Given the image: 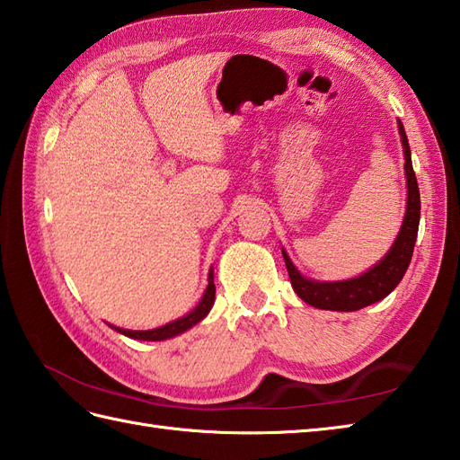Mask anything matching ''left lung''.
<instances>
[{
	"label": "left lung",
	"mask_w": 460,
	"mask_h": 460,
	"mask_svg": "<svg viewBox=\"0 0 460 460\" xmlns=\"http://www.w3.org/2000/svg\"><path fill=\"white\" fill-rule=\"evenodd\" d=\"M399 138L403 146V160H405V180H407V205L405 217L394 241L392 249L385 252V257L374 267L367 269L361 275L348 280H314L302 275L290 261L287 251L282 249V257L287 262V270L296 295L306 302V305L320 310H336V312H354L366 308L374 302L384 300L389 292L402 282L405 270L411 262L413 247L419 231V217H421V199H419V185L411 164V148H409L407 134L402 120L397 119Z\"/></svg>",
	"instance_id": "left-lung-1"
}]
</instances>
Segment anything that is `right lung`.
Wrapping results in <instances>:
<instances>
[{"instance_id": "obj_1", "label": "right lung", "mask_w": 460, "mask_h": 460, "mask_svg": "<svg viewBox=\"0 0 460 460\" xmlns=\"http://www.w3.org/2000/svg\"><path fill=\"white\" fill-rule=\"evenodd\" d=\"M213 302H215V285H213V269H211L209 277H208V287H205L201 300L198 302V306H195L191 312H188L185 316L173 320V322H168V324H164L160 328H152V330H126V328L112 326V324H109V326L116 332H120V334L132 338V340H144V341L170 340V338L183 334V332H188L195 324H199V322L209 314Z\"/></svg>"}]
</instances>
